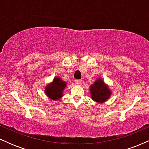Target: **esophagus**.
Instances as JSON below:
<instances>
[{
  "mask_svg": "<svg viewBox=\"0 0 149 149\" xmlns=\"http://www.w3.org/2000/svg\"><path fill=\"white\" fill-rule=\"evenodd\" d=\"M75 83H76V85H80L82 84V83H83V82H82L81 80H76V81H75Z\"/></svg>",
  "mask_w": 149,
  "mask_h": 149,
  "instance_id": "1",
  "label": "esophagus"
}]
</instances>
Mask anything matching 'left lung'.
Listing matches in <instances>:
<instances>
[{
    "mask_svg": "<svg viewBox=\"0 0 149 149\" xmlns=\"http://www.w3.org/2000/svg\"><path fill=\"white\" fill-rule=\"evenodd\" d=\"M111 92L109 87L101 78H98L90 86V95L92 100L98 103L105 102L111 96Z\"/></svg>",
    "mask_w": 149,
    "mask_h": 149,
    "instance_id": "left-lung-1",
    "label": "left lung"
}]
</instances>
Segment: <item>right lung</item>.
I'll list each match as a JSON object with an SVG mask.
<instances>
[{"label": "right lung", "mask_w": 149, "mask_h": 149, "mask_svg": "<svg viewBox=\"0 0 149 149\" xmlns=\"http://www.w3.org/2000/svg\"><path fill=\"white\" fill-rule=\"evenodd\" d=\"M66 86V82L63 81L59 77H55L52 83L45 87V92L49 99L56 101L63 96V92Z\"/></svg>", "instance_id": "right-lung-1"}]
</instances>
